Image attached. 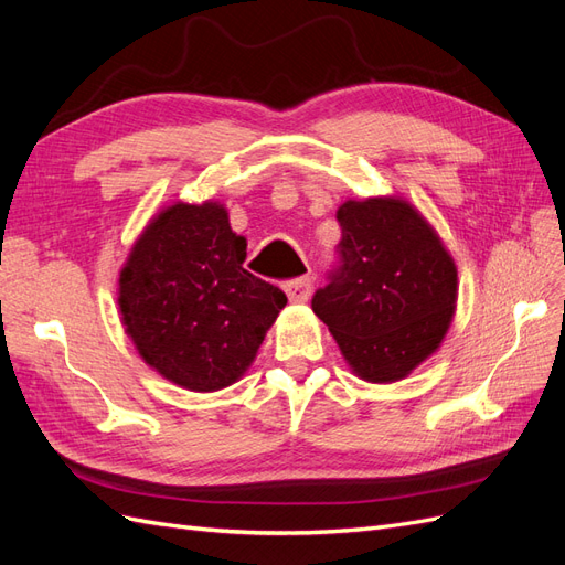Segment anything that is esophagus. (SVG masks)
<instances>
[{"instance_id":"esophagus-1","label":"esophagus","mask_w":565,"mask_h":565,"mask_svg":"<svg viewBox=\"0 0 565 565\" xmlns=\"http://www.w3.org/2000/svg\"><path fill=\"white\" fill-rule=\"evenodd\" d=\"M285 292H287L289 301H295V303L309 301L311 299V278L306 276V278H297L292 282H287L285 285Z\"/></svg>"}]
</instances>
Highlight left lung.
I'll list each match as a JSON object with an SVG mask.
<instances>
[{
  "instance_id": "8db88e82",
  "label": "left lung",
  "mask_w": 565,
  "mask_h": 565,
  "mask_svg": "<svg viewBox=\"0 0 565 565\" xmlns=\"http://www.w3.org/2000/svg\"><path fill=\"white\" fill-rule=\"evenodd\" d=\"M337 221L339 268L313 295V313L358 377L398 382L446 337L457 266L429 221L401 198L347 200Z\"/></svg>"
}]
</instances>
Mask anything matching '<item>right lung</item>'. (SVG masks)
I'll use <instances>...</instances> for the list:
<instances>
[{"label": "right lung", "instance_id": "1", "mask_svg": "<svg viewBox=\"0 0 565 565\" xmlns=\"http://www.w3.org/2000/svg\"><path fill=\"white\" fill-rule=\"evenodd\" d=\"M247 241L218 202H177L150 218L119 270V313L143 361L188 391L247 372L285 309L280 287L243 268Z\"/></svg>", "mask_w": 565, "mask_h": 565}]
</instances>
